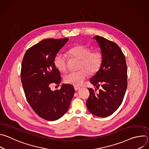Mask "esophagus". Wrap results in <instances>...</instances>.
Listing matches in <instances>:
<instances>
[{
    "label": "esophagus",
    "instance_id": "34e87169",
    "mask_svg": "<svg viewBox=\"0 0 149 149\" xmlns=\"http://www.w3.org/2000/svg\"><path fill=\"white\" fill-rule=\"evenodd\" d=\"M79 89H80V87H77V86H74V90H75V91H77V90H79Z\"/></svg>",
    "mask_w": 149,
    "mask_h": 149
}]
</instances>
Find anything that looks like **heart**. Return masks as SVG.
Segmentation results:
<instances>
[{
	"label": "heart",
	"instance_id": "1",
	"mask_svg": "<svg viewBox=\"0 0 149 149\" xmlns=\"http://www.w3.org/2000/svg\"><path fill=\"white\" fill-rule=\"evenodd\" d=\"M68 55L79 59L76 72H71L64 77L66 83L78 86L81 85L88 77V74H94L100 70L102 62V55L98 51H93L85 45L74 46L68 51ZM67 56L63 53H58L54 58L55 67L61 72L67 70Z\"/></svg>",
	"mask_w": 149,
	"mask_h": 149
}]
</instances>
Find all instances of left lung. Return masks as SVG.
Instances as JSON below:
<instances>
[{
	"mask_svg": "<svg viewBox=\"0 0 149 149\" xmlns=\"http://www.w3.org/2000/svg\"><path fill=\"white\" fill-rule=\"evenodd\" d=\"M102 55L100 69L90 79L97 89L88 88L90 96L86 102L89 111L100 117H106L115 112L121 104L127 87V68L120 48L114 42L99 35L94 37Z\"/></svg>",
	"mask_w": 149,
	"mask_h": 149,
	"instance_id": "8db88e82",
	"label": "left lung"
}]
</instances>
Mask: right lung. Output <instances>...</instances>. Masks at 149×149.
Masks as SVG:
<instances>
[{
  "label": "right lung",
  "instance_id": "obj_1",
  "mask_svg": "<svg viewBox=\"0 0 149 149\" xmlns=\"http://www.w3.org/2000/svg\"><path fill=\"white\" fill-rule=\"evenodd\" d=\"M68 38L46 39L25 52L20 77L26 98L33 110L41 118L55 121L68 111L75 90L72 85L63 84L52 91L51 84H59L61 73L55 67L54 58Z\"/></svg>",
  "mask_w": 149,
  "mask_h": 149
}]
</instances>
